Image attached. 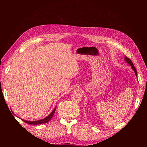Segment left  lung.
Here are the masks:
<instances>
[{"label":"left lung","mask_w":147,"mask_h":147,"mask_svg":"<svg viewBox=\"0 0 147 147\" xmlns=\"http://www.w3.org/2000/svg\"><path fill=\"white\" fill-rule=\"evenodd\" d=\"M124 60H125V61L126 62V63L131 67V68L133 69V70L134 71L135 74H136V76L137 77V70H136V68H135V67H134V64H133L132 62L131 61V60H130L129 59L127 58V57L126 56L124 57Z\"/></svg>","instance_id":"obj_1"}]
</instances>
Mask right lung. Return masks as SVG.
Segmentation results:
<instances>
[{"mask_svg":"<svg viewBox=\"0 0 147 147\" xmlns=\"http://www.w3.org/2000/svg\"><path fill=\"white\" fill-rule=\"evenodd\" d=\"M56 107L55 108V109L52 111V112H51V113L50 115H48L47 117H46L45 118H44L43 119H42L40 120H37V121H27V120H25V119H21V120H23L24 122L28 123L29 124H43V123H48L51 119V118L53 117V115H54L55 112V110H56Z\"/></svg>","mask_w":147,"mask_h":147,"instance_id":"right-lung-1","label":"right lung"}]
</instances>
